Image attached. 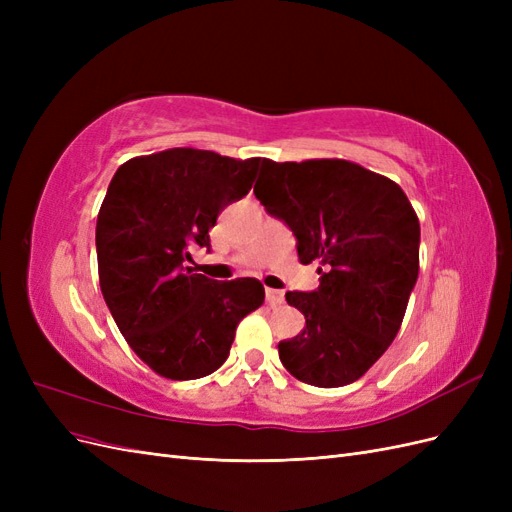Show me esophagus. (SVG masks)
Masks as SVG:
<instances>
[{
	"label": "esophagus",
	"mask_w": 512,
	"mask_h": 512,
	"mask_svg": "<svg viewBox=\"0 0 512 512\" xmlns=\"http://www.w3.org/2000/svg\"><path fill=\"white\" fill-rule=\"evenodd\" d=\"M265 294H267V303H269V305H282V303H284V292H282V290L267 288Z\"/></svg>",
	"instance_id": "1"
}]
</instances>
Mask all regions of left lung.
I'll use <instances>...</instances> for the list:
<instances>
[{
  "label": "left lung",
  "instance_id": "obj_1",
  "mask_svg": "<svg viewBox=\"0 0 512 512\" xmlns=\"http://www.w3.org/2000/svg\"><path fill=\"white\" fill-rule=\"evenodd\" d=\"M254 194L297 239L320 286L286 292L303 331L277 344L290 374L320 389L359 380L395 339L418 277L421 226L404 190L346 160H262Z\"/></svg>",
  "mask_w": 512,
  "mask_h": 512
}]
</instances>
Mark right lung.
Returning a JSON list of instances; mask_svg holds the SVG:
<instances>
[{
    "mask_svg": "<svg viewBox=\"0 0 512 512\" xmlns=\"http://www.w3.org/2000/svg\"><path fill=\"white\" fill-rule=\"evenodd\" d=\"M260 158L168 149L117 168L96 224L104 301L130 348L170 380L213 374L237 324L265 301L254 277L215 282L188 267L209 228L252 190Z\"/></svg>",
    "mask_w": 512,
    "mask_h": 512,
    "instance_id": "add662e5",
    "label": "right lung"
}]
</instances>
